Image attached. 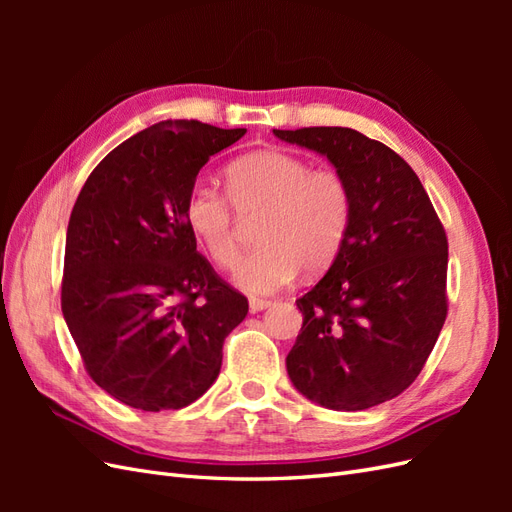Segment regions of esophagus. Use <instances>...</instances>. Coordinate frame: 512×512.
Masks as SVG:
<instances>
[{"instance_id":"1","label":"esophagus","mask_w":512,"mask_h":512,"mask_svg":"<svg viewBox=\"0 0 512 512\" xmlns=\"http://www.w3.org/2000/svg\"><path fill=\"white\" fill-rule=\"evenodd\" d=\"M267 307H271V301H267V299H250V312L252 314H258Z\"/></svg>"}]
</instances>
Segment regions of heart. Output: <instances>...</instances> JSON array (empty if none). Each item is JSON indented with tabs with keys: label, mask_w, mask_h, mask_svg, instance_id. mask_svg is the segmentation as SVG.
I'll use <instances>...</instances> for the list:
<instances>
[{
	"label": "heart",
	"mask_w": 512,
	"mask_h": 512,
	"mask_svg": "<svg viewBox=\"0 0 512 512\" xmlns=\"http://www.w3.org/2000/svg\"><path fill=\"white\" fill-rule=\"evenodd\" d=\"M226 194L196 183L183 203V218L196 241L220 267H235L239 239L237 213L262 218L258 250L247 254L235 282L250 294H273L303 269L318 273L342 252L354 215L348 179L331 166L282 149H260L230 162L224 170Z\"/></svg>",
	"instance_id": "heart-1"
}]
</instances>
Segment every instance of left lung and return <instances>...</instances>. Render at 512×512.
I'll return each mask as SVG.
<instances>
[{
	"label": "left lung",
	"instance_id": "8db88e82",
	"mask_svg": "<svg viewBox=\"0 0 512 512\" xmlns=\"http://www.w3.org/2000/svg\"><path fill=\"white\" fill-rule=\"evenodd\" d=\"M327 156L354 196L348 239L297 299L303 327L286 356L299 393L331 410H367L421 374L448 312L444 226L410 164L352 128L273 130Z\"/></svg>",
	"mask_w": 512,
	"mask_h": 512
}]
</instances>
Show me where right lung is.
<instances>
[{"label": "right lung", "instance_id": "obj_1", "mask_svg": "<svg viewBox=\"0 0 512 512\" xmlns=\"http://www.w3.org/2000/svg\"><path fill=\"white\" fill-rule=\"evenodd\" d=\"M245 128L160 121L91 170L70 213L61 312L100 389L145 412L190 406L215 382L247 299L196 252L183 203Z\"/></svg>", "mask_w": 512, "mask_h": 512}]
</instances>
